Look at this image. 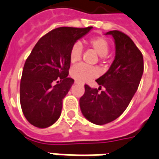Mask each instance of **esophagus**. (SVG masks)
<instances>
[{
	"label": "esophagus",
	"instance_id": "34e87169",
	"mask_svg": "<svg viewBox=\"0 0 159 159\" xmlns=\"http://www.w3.org/2000/svg\"><path fill=\"white\" fill-rule=\"evenodd\" d=\"M74 83H75V84H79V82H78V81H75Z\"/></svg>",
	"mask_w": 159,
	"mask_h": 159
}]
</instances>
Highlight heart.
I'll use <instances>...</instances> for the list:
<instances>
[{
    "instance_id": "b5f03b06",
    "label": "heart",
    "mask_w": 159,
    "mask_h": 159,
    "mask_svg": "<svg viewBox=\"0 0 159 159\" xmlns=\"http://www.w3.org/2000/svg\"><path fill=\"white\" fill-rule=\"evenodd\" d=\"M87 43L99 56H106L109 52L110 45H109L108 40L104 37L98 36V37L91 38L90 40L87 41ZM82 52H83V48L80 42H76L75 44H73L70 50V54H69L70 61L72 63H76L80 61ZM71 75L76 81L86 82L90 80L91 79L96 77L98 75V71L93 66L80 64L73 67V69L71 70Z\"/></svg>"
}]
</instances>
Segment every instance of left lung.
I'll use <instances>...</instances> for the list:
<instances>
[{"instance_id":"left-lung-1","label":"left lung","mask_w":159,"mask_h":159,"mask_svg":"<svg viewBox=\"0 0 159 159\" xmlns=\"http://www.w3.org/2000/svg\"><path fill=\"white\" fill-rule=\"evenodd\" d=\"M115 42V59L107 73L96 80L99 88L85 85L80 98L82 114L98 125L118 119L138 90L144 72L143 55L132 40L118 30L107 32ZM103 86L105 91L98 92Z\"/></svg>"}]
</instances>
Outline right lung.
<instances>
[{"mask_svg": "<svg viewBox=\"0 0 159 159\" xmlns=\"http://www.w3.org/2000/svg\"><path fill=\"white\" fill-rule=\"evenodd\" d=\"M93 27H61L41 37L23 67L20 101L25 118L34 126L47 128L56 122L62 99L73 86L68 78L70 50Z\"/></svg>", "mask_w": 159, "mask_h": 159, "instance_id": "right-lung-1", "label": "right lung"}]
</instances>
